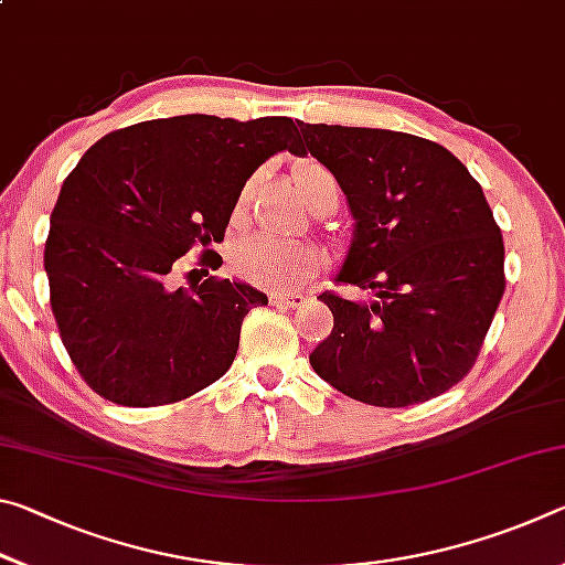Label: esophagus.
<instances>
[{
    "mask_svg": "<svg viewBox=\"0 0 565 565\" xmlns=\"http://www.w3.org/2000/svg\"><path fill=\"white\" fill-rule=\"evenodd\" d=\"M271 303L274 306H284V309H299L303 303L301 294H271Z\"/></svg>",
    "mask_w": 565,
    "mask_h": 565,
    "instance_id": "obj_1",
    "label": "esophagus"
}]
</instances>
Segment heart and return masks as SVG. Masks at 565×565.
Instances as JSON below:
<instances>
[{"mask_svg":"<svg viewBox=\"0 0 565 565\" xmlns=\"http://www.w3.org/2000/svg\"><path fill=\"white\" fill-rule=\"evenodd\" d=\"M294 177L311 204H317L327 191L337 189L329 171L321 164H313V161H303V164L296 167ZM246 199L248 186L238 196V206H244ZM234 264L242 279L262 286V289L296 291L321 269L323 252L319 246L306 242L259 234L238 244Z\"/></svg>","mask_w":565,"mask_h":565,"instance_id":"1","label":"heart"}]
</instances>
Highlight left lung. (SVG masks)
Segmentation results:
<instances>
[{"label": "left lung", "mask_w": 565, "mask_h": 565, "mask_svg": "<svg viewBox=\"0 0 565 565\" xmlns=\"http://www.w3.org/2000/svg\"><path fill=\"white\" fill-rule=\"evenodd\" d=\"M296 154L337 177L356 218L337 281L371 303L323 291L333 331L311 366L363 404H424L481 353L505 291L503 236L483 189L446 147L414 134L299 121Z\"/></svg>", "instance_id": "1"}]
</instances>
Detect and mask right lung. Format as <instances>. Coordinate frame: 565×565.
<instances>
[{
	"label": "right lung",
	"instance_id": "obj_1",
	"mask_svg": "<svg viewBox=\"0 0 565 565\" xmlns=\"http://www.w3.org/2000/svg\"><path fill=\"white\" fill-rule=\"evenodd\" d=\"M296 137L289 117L151 119L107 134L64 179L44 246L50 303L102 398L177 404L226 374L244 317L269 299L218 276L174 289L171 269L194 246L224 242L246 179L296 151ZM218 259L204 248L199 264Z\"/></svg>",
	"mask_w": 565,
	"mask_h": 565
}]
</instances>
